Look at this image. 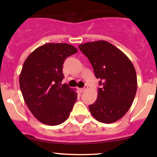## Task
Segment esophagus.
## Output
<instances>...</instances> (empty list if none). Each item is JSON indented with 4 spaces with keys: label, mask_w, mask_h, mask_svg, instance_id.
<instances>
[{
    "label": "esophagus",
    "mask_w": 157,
    "mask_h": 157,
    "mask_svg": "<svg viewBox=\"0 0 157 157\" xmlns=\"http://www.w3.org/2000/svg\"><path fill=\"white\" fill-rule=\"evenodd\" d=\"M86 89H87V86H86V87H83V88H81V89H80V92H81V93H83V92L86 91Z\"/></svg>",
    "instance_id": "esophagus-1"
}]
</instances>
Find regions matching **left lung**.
I'll return each instance as SVG.
<instances>
[{"label": "left lung", "instance_id": "obj_1", "mask_svg": "<svg viewBox=\"0 0 157 157\" xmlns=\"http://www.w3.org/2000/svg\"><path fill=\"white\" fill-rule=\"evenodd\" d=\"M79 48L91 63L96 78L100 79L97 99L89 106L92 115L106 124L118 121L131 108L137 92V74L132 62L106 41L86 42Z\"/></svg>", "mask_w": 157, "mask_h": 157}]
</instances>
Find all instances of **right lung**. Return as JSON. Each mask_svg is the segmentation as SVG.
<instances>
[{
    "label": "right lung",
    "instance_id": "1",
    "mask_svg": "<svg viewBox=\"0 0 157 157\" xmlns=\"http://www.w3.org/2000/svg\"><path fill=\"white\" fill-rule=\"evenodd\" d=\"M77 49L67 43H48L33 51L24 61L20 87L26 105L42 123L58 125L69 117L77 93L64 78V60Z\"/></svg>",
    "mask_w": 157,
    "mask_h": 157
}]
</instances>
